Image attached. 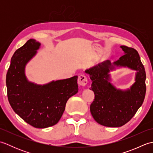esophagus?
<instances>
[{
    "instance_id": "esophagus-1",
    "label": "esophagus",
    "mask_w": 153,
    "mask_h": 153,
    "mask_svg": "<svg viewBox=\"0 0 153 153\" xmlns=\"http://www.w3.org/2000/svg\"><path fill=\"white\" fill-rule=\"evenodd\" d=\"M77 82L79 86L84 87L87 85V78L84 75H80L78 77V79H77Z\"/></svg>"
}]
</instances>
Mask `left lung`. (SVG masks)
<instances>
[{
  "instance_id": "8db88e82",
  "label": "left lung",
  "mask_w": 153,
  "mask_h": 153,
  "mask_svg": "<svg viewBox=\"0 0 153 153\" xmlns=\"http://www.w3.org/2000/svg\"><path fill=\"white\" fill-rule=\"evenodd\" d=\"M120 48L124 54L119 60L114 62L105 60L85 70L92 82L90 89L95 93L90 106L91 115L99 124L110 128L128 122L141 106L146 93L145 70L138 52L126 46ZM122 67L136 71L135 82L126 90L114 86L109 74Z\"/></svg>"
}]
</instances>
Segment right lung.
<instances>
[{
    "label": "right lung",
    "mask_w": 153,
    "mask_h": 153,
    "mask_svg": "<svg viewBox=\"0 0 153 153\" xmlns=\"http://www.w3.org/2000/svg\"><path fill=\"white\" fill-rule=\"evenodd\" d=\"M40 47L39 42L31 39L15 51L6 83L8 101L14 111L35 128H46L58 122L68 100L78 92V85L77 76L43 85L29 81L25 67Z\"/></svg>",
    "instance_id": "obj_1"
}]
</instances>
